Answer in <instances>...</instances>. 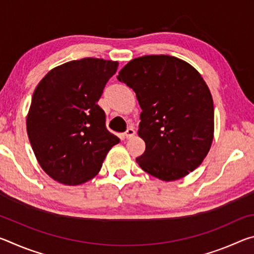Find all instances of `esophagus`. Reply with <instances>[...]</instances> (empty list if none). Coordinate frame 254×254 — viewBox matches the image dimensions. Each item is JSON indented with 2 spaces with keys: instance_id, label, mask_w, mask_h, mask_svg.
Segmentation results:
<instances>
[{
  "instance_id": "esophagus-1",
  "label": "esophagus",
  "mask_w": 254,
  "mask_h": 254,
  "mask_svg": "<svg viewBox=\"0 0 254 254\" xmlns=\"http://www.w3.org/2000/svg\"><path fill=\"white\" fill-rule=\"evenodd\" d=\"M124 135H126L127 139H131V137H133V136L135 135L134 128H133V127H128L127 130L126 131V133H124Z\"/></svg>"
}]
</instances>
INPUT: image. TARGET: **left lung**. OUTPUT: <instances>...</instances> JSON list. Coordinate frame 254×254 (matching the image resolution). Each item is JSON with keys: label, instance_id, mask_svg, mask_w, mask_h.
Here are the masks:
<instances>
[{"label": "left lung", "instance_id": "8db88e82", "mask_svg": "<svg viewBox=\"0 0 254 254\" xmlns=\"http://www.w3.org/2000/svg\"><path fill=\"white\" fill-rule=\"evenodd\" d=\"M118 79L135 92L141 110L137 134L145 151L136 162L165 182L198 167L214 136L208 86L194 67L173 56H143L127 63Z\"/></svg>", "mask_w": 254, "mask_h": 254}]
</instances>
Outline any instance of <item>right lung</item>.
<instances>
[{
    "instance_id": "obj_1",
    "label": "right lung",
    "mask_w": 254,
    "mask_h": 254,
    "mask_svg": "<svg viewBox=\"0 0 254 254\" xmlns=\"http://www.w3.org/2000/svg\"><path fill=\"white\" fill-rule=\"evenodd\" d=\"M119 64L84 58L51 69L38 84L27 118L29 141L41 168L69 186L95 177L120 139L97 104Z\"/></svg>"
}]
</instances>
